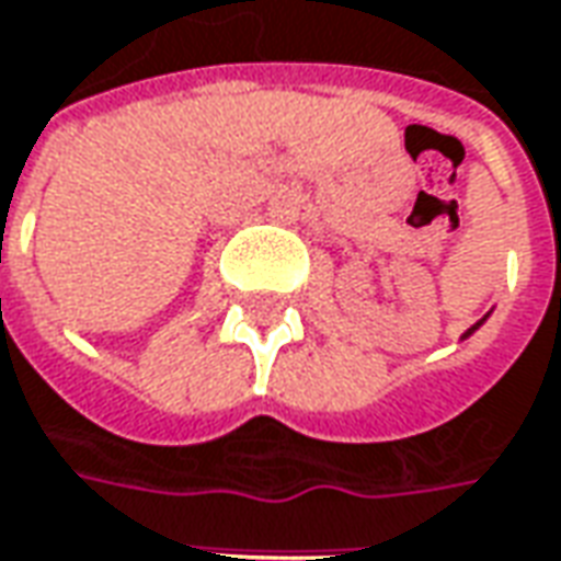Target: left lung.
Wrapping results in <instances>:
<instances>
[{"instance_id":"obj_1","label":"left lung","mask_w":561,"mask_h":561,"mask_svg":"<svg viewBox=\"0 0 561 561\" xmlns=\"http://www.w3.org/2000/svg\"><path fill=\"white\" fill-rule=\"evenodd\" d=\"M481 322H484V319H481ZM481 322H474L472 329H469V332H466V335H462V339H469V335H472V332H474V329H478V325H481Z\"/></svg>"}]
</instances>
